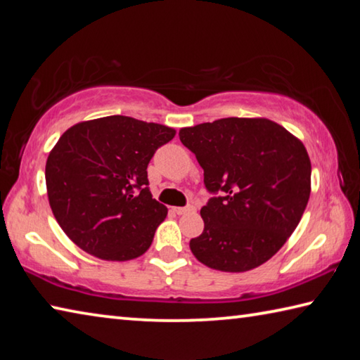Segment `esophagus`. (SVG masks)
I'll return each mask as SVG.
<instances>
[{"mask_svg":"<svg viewBox=\"0 0 360 360\" xmlns=\"http://www.w3.org/2000/svg\"><path fill=\"white\" fill-rule=\"evenodd\" d=\"M195 208L193 206H186V208H173V212H176V214H188V212H193Z\"/></svg>","mask_w":360,"mask_h":360,"instance_id":"obj_1","label":"esophagus"}]
</instances>
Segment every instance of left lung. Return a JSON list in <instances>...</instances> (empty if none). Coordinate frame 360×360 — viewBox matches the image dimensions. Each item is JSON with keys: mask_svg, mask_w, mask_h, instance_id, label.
<instances>
[{"mask_svg": "<svg viewBox=\"0 0 360 360\" xmlns=\"http://www.w3.org/2000/svg\"><path fill=\"white\" fill-rule=\"evenodd\" d=\"M205 172L211 198L191 251L212 270L243 273L284 246L311 193V162L303 143L264 117H227L179 130Z\"/></svg>", "mask_w": 360, "mask_h": 360, "instance_id": "8db88e82", "label": "left lung"}]
</instances>
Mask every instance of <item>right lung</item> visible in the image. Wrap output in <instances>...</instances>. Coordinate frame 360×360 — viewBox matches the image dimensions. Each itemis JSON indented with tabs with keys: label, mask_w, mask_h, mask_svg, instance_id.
Wrapping results in <instances>:
<instances>
[{
	"label": "right lung",
	"mask_w": 360,
	"mask_h": 360,
	"mask_svg": "<svg viewBox=\"0 0 360 360\" xmlns=\"http://www.w3.org/2000/svg\"><path fill=\"white\" fill-rule=\"evenodd\" d=\"M174 135L172 127L108 115L60 136L46 162V187L53 216L75 245L111 262L148 251L168 214L148 188V165Z\"/></svg>",
	"instance_id": "right-lung-1"
}]
</instances>
